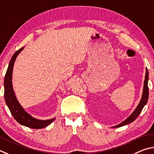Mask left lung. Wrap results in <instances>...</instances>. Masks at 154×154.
Returning a JSON list of instances; mask_svg holds the SVG:
<instances>
[{"label": "left lung", "instance_id": "obj_1", "mask_svg": "<svg viewBox=\"0 0 154 154\" xmlns=\"http://www.w3.org/2000/svg\"><path fill=\"white\" fill-rule=\"evenodd\" d=\"M148 80H149V74H148L147 69L146 68V73H145V77L144 85H143V95L141 97V101H140L139 105L136 107V109H134V111L132 113L130 116H129L128 118H126V119L125 121H123L122 123H120L119 125L114 126V128H119V127H121V126L128 125V124L133 122V121L135 120L137 117H138V116L140 114V113L141 112L144 106L146 105L148 100V97H149Z\"/></svg>", "mask_w": 154, "mask_h": 154}]
</instances>
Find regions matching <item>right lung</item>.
Returning <instances> with one entry per match:
<instances>
[{
  "label": "right lung",
  "mask_w": 154,
  "mask_h": 154,
  "mask_svg": "<svg viewBox=\"0 0 154 154\" xmlns=\"http://www.w3.org/2000/svg\"><path fill=\"white\" fill-rule=\"evenodd\" d=\"M23 48L24 47L21 48L20 49L16 51L10 60L4 80L5 99L11 113L13 118H15L17 122L21 125L27 126V127L34 129H40L49 125L51 122H53V120L55 118L42 120H38L36 118L32 117L31 115H29L28 113H27L24 110V109L19 103L13 88L12 74L13 66H14L15 61L17 55L23 49Z\"/></svg>",
  "instance_id": "obj_1"
}]
</instances>
